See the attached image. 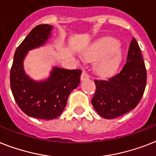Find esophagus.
I'll list each match as a JSON object with an SVG mask.
<instances>
[{
  "instance_id": "34e87169",
  "label": "esophagus",
  "mask_w": 156,
  "mask_h": 156,
  "mask_svg": "<svg viewBox=\"0 0 156 156\" xmlns=\"http://www.w3.org/2000/svg\"><path fill=\"white\" fill-rule=\"evenodd\" d=\"M89 78V74H87V71H83L82 73V75H81V80L84 81L86 79H88Z\"/></svg>"
}]
</instances>
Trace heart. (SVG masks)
Wrapping results in <instances>:
<instances>
[{
	"mask_svg": "<svg viewBox=\"0 0 156 156\" xmlns=\"http://www.w3.org/2000/svg\"><path fill=\"white\" fill-rule=\"evenodd\" d=\"M103 56L97 65L100 74L108 75L115 73L119 66L122 51L114 38L103 37L98 40L86 54L89 60H95Z\"/></svg>",
	"mask_w": 156,
	"mask_h": 156,
	"instance_id": "obj_1",
	"label": "heart"
}]
</instances>
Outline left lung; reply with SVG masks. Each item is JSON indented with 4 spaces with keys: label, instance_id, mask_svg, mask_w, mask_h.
Masks as SVG:
<instances>
[{
    "label": "left lung",
    "instance_id": "obj_1",
    "mask_svg": "<svg viewBox=\"0 0 156 156\" xmlns=\"http://www.w3.org/2000/svg\"><path fill=\"white\" fill-rule=\"evenodd\" d=\"M91 102L100 116L112 119L125 115L139 104L147 84V70L139 44L134 37L126 62L119 73L107 80H94Z\"/></svg>",
    "mask_w": 156,
    "mask_h": 156
}]
</instances>
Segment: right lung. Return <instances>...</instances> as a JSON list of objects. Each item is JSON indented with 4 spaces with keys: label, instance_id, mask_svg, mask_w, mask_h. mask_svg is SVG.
<instances>
[{
    "label": "right lung",
    "instance_id": "add662e5",
    "mask_svg": "<svg viewBox=\"0 0 156 156\" xmlns=\"http://www.w3.org/2000/svg\"><path fill=\"white\" fill-rule=\"evenodd\" d=\"M52 28L38 25L30 31L16 49L10 70V87L16 104L24 113L39 119H54L62 114L69 94L80 83L82 74L81 69L54 67L44 82H35L25 75L23 60L27 52L45 43Z\"/></svg>",
    "mask_w": 156,
    "mask_h": 156
}]
</instances>
